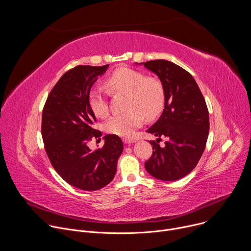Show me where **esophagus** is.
<instances>
[{
  "instance_id": "obj_1",
  "label": "esophagus",
  "mask_w": 251,
  "mask_h": 251,
  "mask_svg": "<svg viewBox=\"0 0 251 251\" xmlns=\"http://www.w3.org/2000/svg\"><path fill=\"white\" fill-rule=\"evenodd\" d=\"M123 141H124L125 144H132V143L136 142L135 139H129V138H125Z\"/></svg>"
}]
</instances>
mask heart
<instances>
[{
  "label": "heart",
  "mask_w": 251,
  "mask_h": 251,
  "mask_svg": "<svg viewBox=\"0 0 251 251\" xmlns=\"http://www.w3.org/2000/svg\"><path fill=\"white\" fill-rule=\"evenodd\" d=\"M110 92L127 93L126 112L112 116L105 124L107 132L121 137H132L144 121L157 117L164 109L166 94L162 82L156 77L146 76L141 71L120 67L105 79ZM91 111L100 118L108 115L109 106L105 92L100 87H92L87 95Z\"/></svg>",
  "instance_id": "1"
}]
</instances>
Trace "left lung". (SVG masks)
<instances>
[{"label":"left lung","mask_w":251,"mask_h":251,"mask_svg":"<svg viewBox=\"0 0 251 251\" xmlns=\"http://www.w3.org/2000/svg\"><path fill=\"white\" fill-rule=\"evenodd\" d=\"M144 66L158 75L166 94L161 117L147 130L158 139L150 141L153 154L145 168L158 180H180L196 168L204 151L209 131L206 103L194 77L181 66L165 59ZM162 136L166 138L164 147L158 144Z\"/></svg>","instance_id":"left-lung-1"}]
</instances>
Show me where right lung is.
I'll use <instances>...</instances> for the list:
<instances>
[{"mask_svg":"<svg viewBox=\"0 0 251 251\" xmlns=\"http://www.w3.org/2000/svg\"><path fill=\"white\" fill-rule=\"evenodd\" d=\"M108 66L77 65L66 71L51 89L43 110L42 135L52 167L66 183L83 191L108 185L123 152V142L114 134L104 136L102 148L92 151L87 146L93 137L101 136L93 128L96 118L87 95Z\"/></svg>","mask_w":251,"mask_h":251,"instance_id":"add662e5","label":"right lung"}]
</instances>
